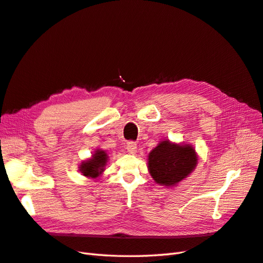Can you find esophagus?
<instances>
[{"label":"esophagus","mask_w":263,"mask_h":263,"mask_svg":"<svg viewBox=\"0 0 263 263\" xmlns=\"http://www.w3.org/2000/svg\"><path fill=\"white\" fill-rule=\"evenodd\" d=\"M126 149H127V151H128L130 155H135V154L137 153V145L135 144L134 141H129V142H127Z\"/></svg>","instance_id":"obj_1"}]
</instances>
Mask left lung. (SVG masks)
Masks as SVG:
<instances>
[{
    "label": "left lung",
    "instance_id": "obj_1",
    "mask_svg": "<svg viewBox=\"0 0 263 263\" xmlns=\"http://www.w3.org/2000/svg\"><path fill=\"white\" fill-rule=\"evenodd\" d=\"M147 160L148 171L155 182L173 187L194 171L198 156L192 145L164 139L150 151Z\"/></svg>",
    "mask_w": 263,
    "mask_h": 263
}]
</instances>
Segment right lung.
Returning <instances> with one entry per match:
<instances>
[{
  "instance_id": "right-lung-1",
  "label": "right lung",
  "mask_w": 263,
  "mask_h": 263,
  "mask_svg": "<svg viewBox=\"0 0 263 263\" xmlns=\"http://www.w3.org/2000/svg\"><path fill=\"white\" fill-rule=\"evenodd\" d=\"M108 162V155L105 150L97 149L93 151L89 159L83 160L79 165V171L87 179H95L101 177L105 171V166Z\"/></svg>"
}]
</instances>
